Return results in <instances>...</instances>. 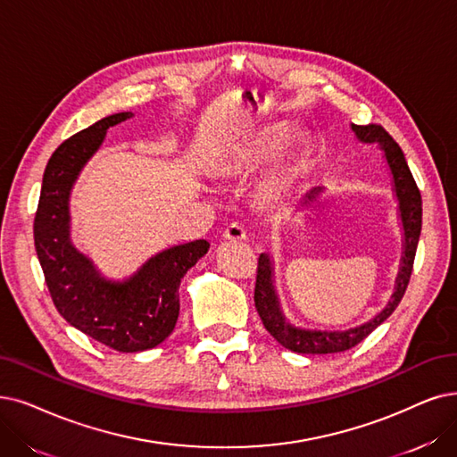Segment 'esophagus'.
I'll return each mask as SVG.
<instances>
[{
  "label": "esophagus",
  "mask_w": 457,
  "mask_h": 457,
  "mask_svg": "<svg viewBox=\"0 0 457 457\" xmlns=\"http://www.w3.org/2000/svg\"><path fill=\"white\" fill-rule=\"evenodd\" d=\"M223 236H225V240H228V242H244V240L247 238L245 228H244L242 225H238V223L228 225V227L225 228Z\"/></svg>",
  "instance_id": "34e87169"
}]
</instances>
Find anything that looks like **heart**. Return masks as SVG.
I'll list each match as a JSON object with an SVG mask.
<instances>
[{
	"instance_id": "b5f03b06",
	"label": "heart",
	"mask_w": 457,
	"mask_h": 457,
	"mask_svg": "<svg viewBox=\"0 0 457 457\" xmlns=\"http://www.w3.org/2000/svg\"><path fill=\"white\" fill-rule=\"evenodd\" d=\"M283 133L279 129H271L261 131L244 142L234 144L221 154H217L212 162V174L223 179L245 176L262 165L268 157H271L279 147ZM307 165L309 145L305 138H288L259 179L257 191H254L259 203L264 208L281 206L305 176Z\"/></svg>"
}]
</instances>
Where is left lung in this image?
Segmentation results:
<instances>
[{
  "label": "left lung",
  "mask_w": 457,
  "mask_h": 457,
  "mask_svg": "<svg viewBox=\"0 0 457 457\" xmlns=\"http://www.w3.org/2000/svg\"><path fill=\"white\" fill-rule=\"evenodd\" d=\"M351 129L358 142L361 144H377L382 150V157L386 159L388 169L394 178V196L397 200V217L401 225V234H403V251H401L399 271L395 278V287L392 298L386 307L378 312L368 322L358 324L349 330H312V328H302L290 324L281 309V302L276 288V276H273V261L268 253H262L259 257V271H257V285H254V307L262 319V324L270 336H273L285 349L295 351L300 354H332L353 349L354 345L366 339L377 326L385 322L394 309L403 298L411 273L414 264V254L418 247L420 230H422V196L416 187V181L409 170L403 152L397 142L382 129L380 125H354ZM322 193V187H313L303 200L302 208H309L317 203Z\"/></svg>",
  "instance_id": "8db88e82"
}]
</instances>
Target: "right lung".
I'll use <instances>...</instances> for the list:
<instances>
[{"mask_svg": "<svg viewBox=\"0 0 457 457\" xmlns=\"http://www.w3.org/2000/svg\"><path fill=\"white\" fill-rule=\"evenodd\" d=\"M133 112L106 116L67 138L52 154L35 213V251L60 315L77 330L120 353L165 341L179 315L181 278L210 249L206 240L162 249L125 279H108L71 240V191L111 127Z\"/></svg>", "mask_w": 457, "mask_h": 457, "instance_id": "add662e5", "label": "right lung"}]
</instances>
